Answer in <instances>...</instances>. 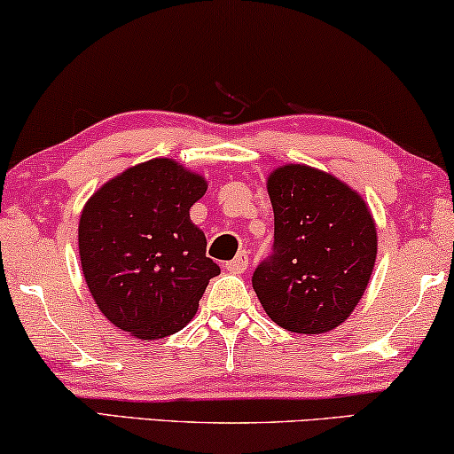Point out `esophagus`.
Masks as SVG:
<instances>
[{
    "label": "esophagus",
    "mask_w": 454,
    "mask_h": 454,
    "mask_svg": "<svg viewBox=\"0 0 454 454\" xmlns=\"http://www.w3.org/2000/svg\"><path fill=\"white\" fill-rule=\"evenodd\" d=\"M225 269L229 272H235V275H241V272H246V269H247V252H239L233 260L225 262Z\"/></svg>",
    "instance_id": "esophagus-1"
}]
</instances>
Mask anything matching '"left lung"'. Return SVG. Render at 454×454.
<instances>
[{"instance_id": "obj_1", "label": "left lung", "mask_w": 454, "mask_h": 454, "mask_svg": "<svg viewBox=\"0 0 454 454\" xmlns=\"http://www.w3.org/2000/svg\"><path fill=\"white\" fill-rule=\"evenodd\" d=\"M266 190L275 244L254 270V291L281 328L333 331L356 309L374 270V216L356 190L308 165L277 167Z\"/></svg>"}]
</instances>
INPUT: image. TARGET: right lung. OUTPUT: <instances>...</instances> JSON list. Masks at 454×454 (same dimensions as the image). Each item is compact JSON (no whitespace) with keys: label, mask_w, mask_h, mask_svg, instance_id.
Listing matches in <instances>:
<instances>
[{"label":"right lung","mask_w":454,"mask_h":454,"mask_svg":"<svg viewBox=\"0 0 454 454\" xmlns=\"http://www.w3.org/2000/svg\"><path fill=\"white\" fill-rule=\"evenodd\" d=\"M207 179L173 159H151L103 184L78 225L80 264L111 325L136 339H163L194 318L221 272L190 208Z\"/></svg>","instance_id":"add662e5"}]
</instances>
